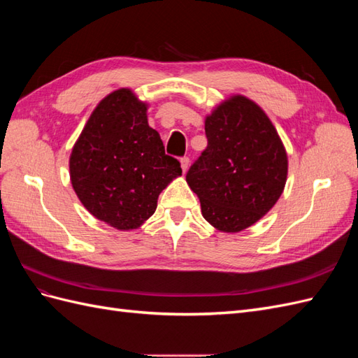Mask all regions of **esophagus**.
I'll return each mask as SVG.
<instances>
[{
	"label": "esophagus",
	"mask_w": 358,
	"mask_h": 358,
	"mask_svg": "<svg viewBox=\"0 0 358 358\" xmlns=\"http://www.w3.org/2000/svg\"><path fill=\"white\" fill-rule=\"evenodd\" d=\"M180 166H182L183 173H185L188 170V167H189V158L188 157H182L180 158Z\"/></svg>",
	"instance_id": "1"
}]
</instances>
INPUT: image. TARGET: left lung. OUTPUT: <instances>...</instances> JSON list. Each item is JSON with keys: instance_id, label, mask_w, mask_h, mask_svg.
I'll return each instance as SVG.
<instances>
[{"instance_id": "obj_1", "label": "left lung", "mask_w": 358, "mask_h": 358, "mask_svg": "<svg viewBox=\"0 0 358 358\" xmlns=\"http://www.w3.org/2000/svg\"><path fill=\"white\" fill-rule=\"evenodd\" d=\"M208 146L187 173L204 220L215 229H248L273 208L287 182L288 161L270 119L234 95L206 117Z\"/></svg>"}]
</instances>
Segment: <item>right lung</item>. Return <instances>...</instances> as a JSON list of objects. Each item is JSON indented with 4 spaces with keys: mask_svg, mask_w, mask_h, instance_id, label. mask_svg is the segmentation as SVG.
I'll return each instance as SVG.
<instances>
[{
    "mask_svg": "<svg viewBox=\"0 0 358 358\" xmlns=\"http://www.w3.org/2000/svg\"><path fill=\"white\" fill-rule=\"evenodd\" d=\"M182 175L148 124L146 104L117 90L95 107L70 157V178L82 204L117 230L140 227L159 192Z\"/></svg>",
    "mask_w": 358,
    "mask_h": 358,
    "instance_id": "1",
    "label": "right lung"
}]
</instances>
